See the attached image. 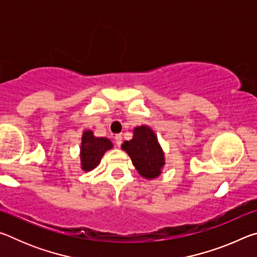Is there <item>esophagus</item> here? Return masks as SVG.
<instances>
[{"label": "esophagus", "mask_w": 257, "mask_h": 257, "mask_svg": "<svg viewBox=\"0 0 257 257\" xmlns=\"http://www.w3.org/2000/svg\"><path fill=\"white\" fill-rule=\"evenodd\" d=\"M114 142H115V145L120 147L121 144H122V136H121V135H115Z\"/></svg>", "instance_id": "1"}]
</instances>
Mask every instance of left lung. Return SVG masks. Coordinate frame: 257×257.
Returning a JSON list of instances; mask_svg holds the SVG:
<instances>
[{
	"instance_id": "left-lung-1",
	"label": "left lung",
	"mask_w": 257,
	"mask_h": 257,
	"mask_svg": "<svg viewBox=\"0 0 257 257\" xmlns=\"http://www.w3.org/2000/svg\"><path fill=\"white\" fill-rule=\"evenodd\" d=\"M139 175L153 179L161 175L164 165V154L153 130L147 125L134 129V138L122 144Z\"/></svg>"
}]
</instances>
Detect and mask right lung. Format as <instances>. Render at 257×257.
Wrapping results in <instances>:
<instances>
[{
  "label": "right lung",
  "instance_id": "add662e5",
  "mask_svg": "<svg viewBox=\"0 0 257 257\" xmlns=\"http://www.w3.org/2000/svg\"><path fill=\"white\" fill-rule=\"evenodd\" d=\"M112 143L107 138L95 137L93 132L86 130L82 134L80 159L81 169L85 171H90L97 167L101 162L102 156L107 150L112 149Z\"/></svg>",
  "mask_w": 257,
  "mask_h": 257
}]
</instances>
